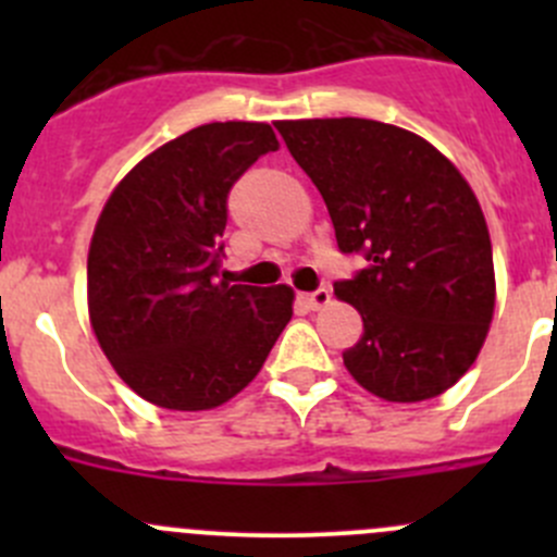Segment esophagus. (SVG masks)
Returning <instances> with one entry per match:
<instances>
[{
  "mask_svg": "<svg viewBox=\"0 0 557 557\" xmlns=\"http://www.w3.org/2000/svg\"><path fill=\"white\" fill-rule=\"evenodd\" d=\"M299 299L305 301L310 310H320V307H325L331 301V290L329 288H318V290H312V294H301Z\"/></svg>",
  "mask_w": 557,
  "mask_h": 557,
  "instance_id": "34e87169",
  "label": "esophagus"
}]
</instances>
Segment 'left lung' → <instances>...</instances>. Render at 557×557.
I'll return each mask as SVG.
<instances>
[{
	"label": "left lung",
	"mask_w": 557,
	"mask_h": 557,
	"mask_svg": "<svg viewBox=\"0 0 557 557\" xmlns=\"http://www.w3.org/2000/svg\"><path fill=\"white\" fill-rule=\"evenodd\" d=\"M329 207L342 252L367 269L334 285L363 334L347 372L396 404L434 398L480 356L496 310L485 215L466 177L429 139L369 117L277 121Z\"/></svg>",
	"instance_id": "left-lung-1"
}]
</instances>
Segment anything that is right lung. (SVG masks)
<instances>
[{
  "label": "right lung",
  "mask_w": 557,
  "mask_h": 557,
  "mask_svg": "<svg viewBox=\"0 0 557 557\" xmlns=\"http://www.w3.org/2000/svg\"><path fill=\"white\" fill-rule=\"evenodd\" d=\"M269 123H205L145 156L104 201L88 247V318L117 377L177 412L215 409L261 372L294 314L288 285H228L226 196Z\"/></svg>",
  "instance_id": "obj_1"
}]
</instances>
